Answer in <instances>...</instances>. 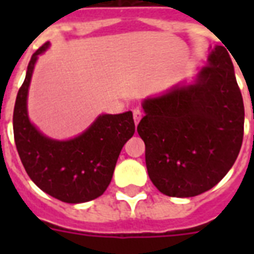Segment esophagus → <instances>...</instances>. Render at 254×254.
Returning a JSON list of instances; mask_svg holds the SVG:
<instances>
[{
  "instance_id": "esophagus-1",
  "label": "esophagus",
  "mask_w": 254,
  "mask_h": 254,
  "mask_svg": "<svg viewBox=\"0 0 254 254\" xmlns=\"http://www.w3.org/2000/svg\"><path fill=\"white\" fill-rule=\"evenodd\" d=\"M133 119H134V124L135 125H138V123L142 119V112L139 111V109H134L133 111Z\"/></svg>"
}]
</instances>
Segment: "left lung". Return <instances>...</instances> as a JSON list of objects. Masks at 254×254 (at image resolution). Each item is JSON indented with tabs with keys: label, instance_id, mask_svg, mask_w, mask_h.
Returning a JSON list of instances; mask_svg holds the SVG:
<instances>
[{
	"label": "left lung",
	"instance_id": "8db88e82",
	"mask_svg": "<svg viewBox=\"0 0 254 254\" xmlns=\"http://www.w3.org/2000/svg\"><path fill=\"white\" fill-rule=\"evenodd\" d=\"M137 131L153 185L167 196L191 197L216 186L240 153L244 103L223 46L191 84H178L142 103Z\"/></svg>",
	"mask_w": 254,
	"mask_h": 254
}]
</instances>
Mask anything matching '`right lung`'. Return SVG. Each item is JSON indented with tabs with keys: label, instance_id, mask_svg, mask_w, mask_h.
<instances>
[{
	"label": "right lung",
	"instance_id": "1",
	"mask_svg": "<svg viewBox=\"0 0 254 254\" xmlns=\"http://www.w3.org/2000/svg\"><path fill=\"white\" fill-rule=\"evenodd\" d=\"M50 47H39L27 65L25 81L14 105V141L26 173L35 185L64 203H84L103 195L113 177L121 149L135 130L130 111L100 115L81 134L67 141L46 137L27 115V93L38 57Z\"/></svg>",
	"mask_w": 254,
	"mask_h": 254
}]
</instances>
